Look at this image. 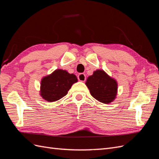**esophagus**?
Returning a JSON list of instances; mask_svg holds the SVG:
<instances>
[{
	"label": "esophagus",
	"instance_id": "1",
	"mask_svg": "<svg viewBox=\"0 0 159 159\" xmlns=\"http://www.w3.org/2000/svg\"><path fill=\"white\" fill-rule=\"evenodd\" d=\"M78 79L79 81H85V80H86V77H85V75L83 73H81L78 75Z\"/></svg>",
	"mask_w": 159,
	"mask_h": 159
}]
</instances>
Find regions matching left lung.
<instances>
[{
  "mask_svg": "<svg viewBox=\"0 0 159 159\" xmlns=\"http://www.w3.org/2000/svg\"><path fill=\"white\" fill-rule=\"evenodd\" d=\"M85 85L89 89L91 95L100 102L107 104L116 98L117 81L103 70L95 71L92 75L88 77Z\"/></svg>",
  "mask_w": 159,
  "mask_h": 159,
  "instance_id": "left-lung-1",
  "label": "left lung"
}]
</instances>
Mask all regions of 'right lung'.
Masks as SVG:
<instances>
[{"label":"right lung","mask_w":159,"mask_h":159,"mask_svg":"<svg viewBox=\"0 0 159 159\" xmlns=\"http://www.w3.org/2000/svg\"><path fill=\"white\" fill-rule=\"evenodd\" d=\"M78 81L75 75L57 69L41 80L40 95L49 102H54L64 97L71 85Z\"/></svg>","instance_id":"add662e5"}]
</instances>
